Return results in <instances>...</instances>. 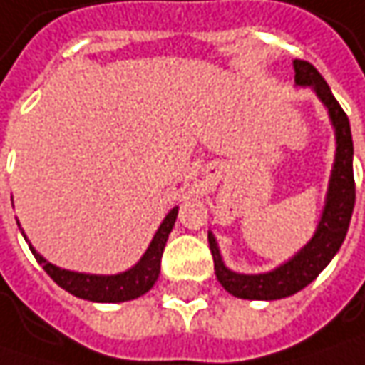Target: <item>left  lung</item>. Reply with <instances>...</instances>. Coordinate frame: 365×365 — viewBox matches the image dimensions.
Masks as SVG:
<instances>
[{
  "label": "left lung",
  "instance_id": "8db88e82",
  "mask_svg": "<svg viewBox=\"0 0 365 365\" xmlns=\"http://www.w3.org/2000/svg\"><path fill=\"white\" fill-rule=\"evenodd\" d=\"M294 81L297 85H311L315 89L321 101L329 109L335 133H337V154H335V166L331 175L329 192H327V205H325L323 217L319 221L313 240L290 262L268 274L245 276V274L227 270L219 256L215 237L209 233V247H211V256L215 264V276L221 282V287L237 299L276 301V299L290 297L302 290L307 284H311L341 247L349 221H351V213H354V205H356L354 142H351L347 113L341 109L339 101L333 97L327 81L321 77V73L311 63L301 61V58L294 61Z\"/></svg>",
  "mask_w": 365,
  "mask_h": 365
}]
</instances>
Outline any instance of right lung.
<instances>
[{"instance_id": "add662e5", "label": "right lung", "mask_w": 365, "mask_h": 365, "mask_svg": "<svg viewBox=\"0 0 365 365\" xmlns=\"http://www.w3.org/2000/svg\"><path fill=\"white\" fill-rule=\"evenodd\" d=\"M176 213H178V209L175 207L164 217L162 225L158 227L154 240H152V244L146 250V254L142 256V259L133 266L132 270H128V272L123 274H115V276H91V274L61 270V268H56L50 262H46L40 254H36L34 247H30V250H32L34 258L46 270L50 278L58 287L64 288L66 292L75 294L78 299L93 302L132 301V299L142 297L144 292H148L150 288L154 287V282H156V278L160 274V259L162 252H164V244L168 240V233L173 232Z\"/></svg>"}]
</instances>
